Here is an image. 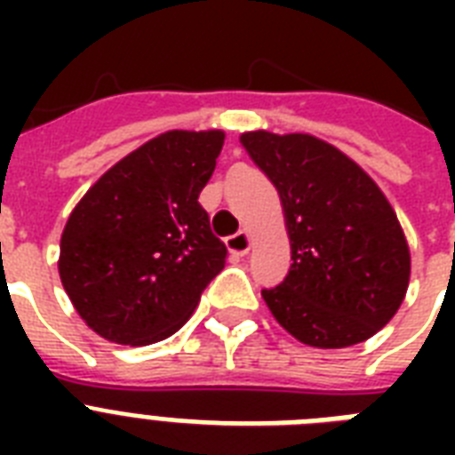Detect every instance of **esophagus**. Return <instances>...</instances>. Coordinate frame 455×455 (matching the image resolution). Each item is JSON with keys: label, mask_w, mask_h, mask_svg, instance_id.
<instances>
[{"label": "esophagus", "mask_w": 455, "mask_h": 455, "mask_svg": "<svg viewBox=\"0 0 455 455\" xmlns=\"http://www.w3.org/2000/svg\"><path fill=\"white\" fill-rule=\"evenodd\" d=\"M227 248L228 252H234V255H248L250 252V234L248 231H238V234L228 235L227 238Z\"/></svg>", "instance_id": "obj_1"}]
</instances>
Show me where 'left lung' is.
<instances>
[{"instance_id": "obj_1", "label": "left lung", "mask_w": 455, "mask_h": 455, "mask_svg": "<svg viewBox=\"0 0 455 455\" xmlns=\"http://www.w3.org/2000/svg\"><path fill=\"white\" fill-rule=\"evenodd\" d=\"M243 148L276 186L291 271L262 291L292 338L339 349L373 338L406 298L409 243L395 210L352 157L309 134L245 132Z\"/></svg>"}]
</instances>
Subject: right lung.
Segmentation results:
<instances>
[{
    "instance_id": "add662e5",
    "label": "right lung",
    "mask_w": 455,
    "mask_h": 455,
    "mask_svg": "<svg viewBox=\"0 0 455 455\" xmlns=\"http://www.w3.org/2000/svg\"><path fill=\"white\" fill-rule=\"evenodd\" d=\"M224 132L172 130L116 163L60 235L59 274L84 323L117 345H153L191 318L227 262L198 203Z\"/></svg>"
}]
</instances>
